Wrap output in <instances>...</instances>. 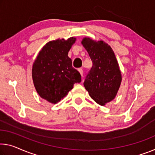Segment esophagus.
Returning a JSON list of instances; mask_svg holds the SVG:
<instances>
[{
  "instance_id": "obj_1",
  "label": "esophagus",
  "mask_w": 155,
  "mask_h": 155,
  "mask_svg": "<svg viewBox=\"0 0 155 155\" xmlns=\"http://www.w3.org/2000/svg\"><path fill=\"white\" fill-rule=\"evenodd\" d=\"M78 71H79V73H80V75H82H82H83V70L82 69V68H78Z\"/></svg>"
}]
</instances>
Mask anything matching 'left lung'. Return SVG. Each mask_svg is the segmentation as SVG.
<instances>
[{"instance_id": "1", "label": "left lung", "mask_w": 155, "mask_h": 155, "mask_svg": "<svg viewBox=\"0 0 155 155\" xmlns=\"http://www.w3.org/2000/svg\"><path fill=\"white\" fill-rule=\"evenodd\" d=\"M82 44L93 62L84 86L91 98L104 106L116 97L122 80L117 59L112 48L103 41L85 37Z\"/></svg>"}]
</instances>
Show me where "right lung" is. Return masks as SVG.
Segmentation results:
<instances>
[{
  "instance_id": "1",
  "label": "right lung",
  "mask_w": 155,
  "mask_h": 155,
  "mask_svg": "<svg viewBox=\"0 0 155 155\" xmlns=\"http://www.w3.org/2000/svg\"><path fill=\"white\" fill-rule=\"evenodd\" d=\"M75 37L49 41L42 48L33 63L32 75L38 94L43 99L56 104L81 82V75L72 66L68 51Z\"/></svg>"
}]
</instances>
